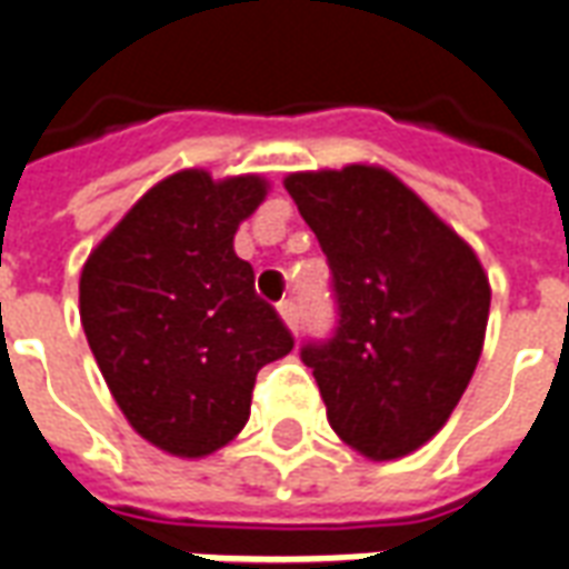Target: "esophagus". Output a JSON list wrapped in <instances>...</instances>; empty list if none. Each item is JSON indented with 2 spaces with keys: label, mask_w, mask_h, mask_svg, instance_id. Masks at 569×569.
Segmentation results:
<instances>
[{
  "label": "esophagus",
  "mask_w": 569,
  "mask_h": 569,
  "mask_svg": "<svg viewBox=\"0 0 569 569\" xmlns=\"http://www.w3.org/2000/svg\"><path fill=\"white\" fill-rule=\"evenodd\" d=\"M277 310H280V317H283V322L292 329V332H298V308L296 301H289V298H283L280 305H277Z\"/></svg>",
  "instance_id": "1"
}]
</instances>
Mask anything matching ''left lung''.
I'll use <instances>...</instances> for the list:
<instances>
[{
    "mask_svg": "<svg viewBox=\"0 0 569 569\" xmlns=\"http://www.w3.org/2000/svg\"><path fill=\"white\" fill-rule=\"evenodd\" d=\"M332 271L338 326L301 347L329 423L371 460L427 445L481 357L490 286L463 237L390 170L289 173Z\"/></svg>",
    "mask_w": 569,
    "mask_h": 569,
    "instance_id": "left-lung-1",
    "label": "left lung"
}]
</instances>
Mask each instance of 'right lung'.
<instances>
[{
    "mask_svg": "<svg viewBox=\"0 0 569 569\" xmlns=\"http://www.w3.org/2000/svg\"><path fill=\"white\" fill-rule=\"evenodd\" d=\"M268 194L261 176L179 170L100 240L79 283L81 326L130 427L176 457H207L249 420L261 366L292 350L256 296L234 234Z\"/></svg>",
    "mask_w": 569,
    "mask_h": 569,
    "instance_id": "1",
    "label": "right lung"
}]
</instances>
